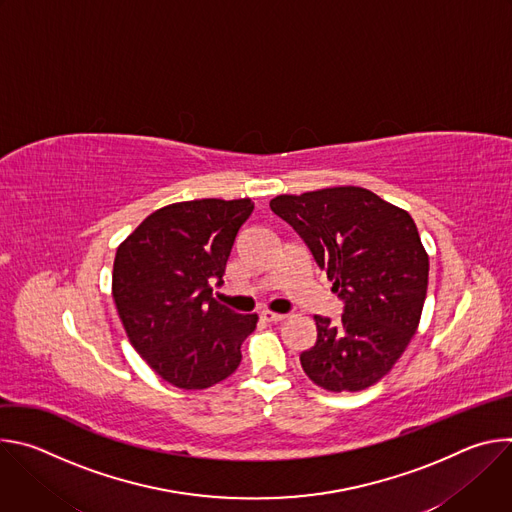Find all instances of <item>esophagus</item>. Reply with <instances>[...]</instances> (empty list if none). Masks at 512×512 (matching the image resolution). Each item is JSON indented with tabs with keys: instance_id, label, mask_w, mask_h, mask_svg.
<instances>
[{
	"instance_id": "34e87169",
	"label": "esophagus",
	"mask_w": 512,
	"mask_h": 512,
	"mask_svg": "<svg viewBox=\"0 0 512 512\" xmlns=\"http://www.w3.org/2000/svg\"><path fill=\"white\" fill-rule=\"evenodd\" d=\"M261 318H263L265 322H281L285 316H283V314H277V312H269V310H263V312H261Z\"/></svg>"
}]
</instances>
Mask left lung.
Returning <instances> with one entry per match:
<instances>
[{
    "label": "left lung",
    "instance_id": "left-lung-1",
    "mask_svg": "<svg viewBox=\"0 0 512 512\" xmlns=\"http://www.w3.org/2000/svg\"><path fill=\"white\" fill-rule=\"evenodd\" d=\"M269 206L344 302L338 322L314 316L318 338L300 354L304 373L332 393L379 383L411 342L427 294L429 257L411 214L358 186L281 194Z\"/></svg>",
    "mask_w": 512,
    "mask_h": 512
}]
</instances>
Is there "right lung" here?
Masks as SVG:
<instances>
[{"label": "right lung", "instance_id": "add662e5", "mask_svg": "<svg viewBox=\"0 0 512 512\" xmlns=\"http://www.w3.org/2000/svg\"><path fill=\"white\" fill-rule=\"evenodd\" d=\"M253 208L251 198L168 204L117 249L113 300L127 338L178 389H208L231 377L257 326V314H237L212 298Z\"/></svg>", "mask_w": 512, "mask_h": 512}]
</instances>
